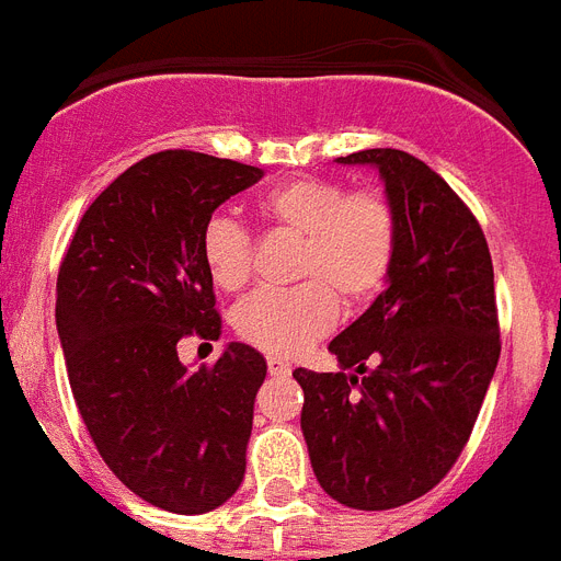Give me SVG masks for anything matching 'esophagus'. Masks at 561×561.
Here are the masks:
<instances>
[{"instance_id": "1", "label": "esophagus", "mask_w": 561, "mask_h": 561, "mask_svg": "<svg viewBox=\"0 0 561 561\" xmlns=\"http://www.w3.org/2000/svg\"><path fill=\"white\" fill-rule=\"evenodd\" d=\"M268 374L272 376H289L293 374V365L289 362H284V358H268Z\"/></svg>"}]
</instances>
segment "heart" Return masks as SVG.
<instances>
[{"instance_id":"b5f03b06","label":"heart","mask_w":561,"mask_h":561,"mask_svg":"<svg viewBox=\"0 0 561 561\" xmlns=\"http://www.w3.org/2000/svg\"><path fill=\"white\" fill-rule=\"evenodd\" d=\"M272 231L301 240L293 275L301 284L286 293H254L231 312L234 333L275 358H293L347 309L365 307L391 275L400 219L379 187H351L339 179L301 176L257 199ZM203 266L214 286L237 293L252 277V237L234 217L214 214L199 237Z\"/></svg>"}]
</instances>
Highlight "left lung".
Here are the masks:
<instances>
[{
  "mask_svg": "<svg viewBox=\"0 0 561 561\" xmlns=\"http://www.w3.org/2000/svg\"><path fill=\"white\" fill-rule=\"evenodd\" d=\"M339 161L379 170L400 245L385 293L330 342L342 370L293 374L301 432L330 499L393 510L434 490L472 434L501 356L495 275L474 214L425 161L391 147Z\"/></svg>",
  "mask_w": 561,
  "mask_h": 561,
  "instance_id": "8db88e82",
  "label": "left lung"
}]
</instances>
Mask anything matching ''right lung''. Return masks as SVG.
Returning a JSON list of instances; mask_svg holds the SVG:
<instances>
[{
  "mask_svg": "<svg viewBox=\"0 0 561 561\" xmlns=\"http://www.w3.org/2000/svg\"><path fill=\"white\" fill-rule=\"evenodd\" d=\"M260 176L194 150L147 156L89 205L60 263L54 316L80 416L115 478L168 513H210L243 483L266 358L231 342L191 370L176 344L222 333L199 237Z\"/></svg>",
  "mask_w": 561,
  "mask_h": 561,
  "instance_id": "1",
  "label": "right lung"
}]
</instances>
